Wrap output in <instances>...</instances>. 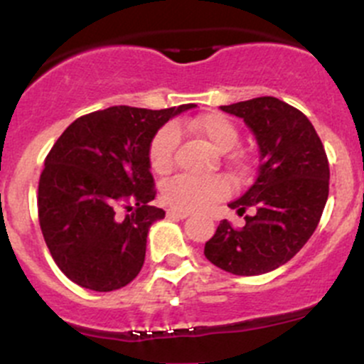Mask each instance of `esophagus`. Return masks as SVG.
<instances>
[{"label":"esophagus","instance_id":"esophagus-1","mask_svg":"<svg viewBox=\"0 0 364 364\" xmlns=\"http://www.w3.org/2000/svg\"><path fill=\"white\" fill-rule=\"evenodd\" d=\"M167 216L168 218H186V216H190V211H183V209H168L167 211Z\"/></svg>","mask_w":364,"mask_h":364}]
</instances>
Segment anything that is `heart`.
<instances>
[{
    "instance_id": "b5f03b06",
    "label": "heart",
    "mask_w": 364,
    "mask_h": 364,
    "mask_svg": "<svg viewBox=\"0 0 364 364\" xmlns=\"http://www.w3.org/2000/svg\"><path fill=\"white\" fill-rule=\"evenodd\" d=\"M186 130L205 139L213 148L218 151H229L234 148L240 139L237 127L227 116L220 112H208L199 117L186 121ZM178 132L174 127H164L153 135L148 149L149 165L159 174H165L174 165V153L178 146ZM232 164L240 160L232 159ZM230 190L229 179L223 176H211V178H193V176L179 174L168 179L161 186V199L174 209L183 211H197L211 205L222 197H225Z\"/></svg>"
}]
</instances>
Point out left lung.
<instances>
[{
  "label": "left lung",
  "mask_w": 364,
  "mask_h": 364,
  "mask_svg": "<svg viewBox=\"0 0 364 364\" xmlns=\"http://www.w3.org/2000/svg\"><path fill=\"white\" fill-rule=\"evenodd\" d=\"M222 111L243 117L260 149L257 178L229 208L245 227L222 220L204 255L220 269L255 277L289 262L304 247L329 196V161L303 112L274 97H259Z\"/></svg>",
  "instance_id": "obj_1"
}]
</instances>
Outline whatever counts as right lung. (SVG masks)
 I'll return each instance as SVG.
<instances>
[{"instance_id": "add662e5", "label": "right lung", "mask_w": 364, "mask_h": 364, "mask_svg": "<svg viewBox=\"0 0 364 364\" xmlns=\"http://www.w3.org/2000/svg\"><path fill=\"white\" fill-rule=\"evenodd\" d=\"M197 107H116L80 116L60 135L38 181V222L61 271L80 287L111 292L130 284L146 257V237L165 211L148 149L172 116Z\"/></svg>"}]
</instances>
